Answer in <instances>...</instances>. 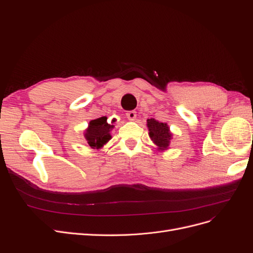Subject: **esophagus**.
Returning a JSON list of instances; mask_svg holds the SVG:
<instances>
[{
	"label": "esophagus",
	"mask_w": 253,
	"mask_h": 253,
	"mask_svg": "<svg viewBox=\"0 0 253 253\" xmlns=\"http://www.w3.org/2000/svg\"><path fill=\"white\" fill-rule=\"evenodd\" d=\"M126 117L129 120H134L136 118V112L135 111H129L126 113Z\"/></svg>",
	"instance_id": "34e87169"
}]
</instances>
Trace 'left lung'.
I'll return each instance as SVG.
<instances>
[{"mask_svg": "<svg viewBox=\"0 0 253 253\" xmlns=\"http://www.w3.org/2000/svg\"><path fill=\"white\" fill-rule=\"evenodd\" d=\"M148 127L150 137L159 149L164 150L169 147L172 134L170 133L169 126H167V124H163V122H159L154 118H151L148 119Z\"/></svg>", "mask_w": 253, "mask_h": 253, "instance_id": "8db88e82", "label": "left lung"}]
</instances>
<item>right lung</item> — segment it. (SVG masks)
Segmentation results:
<instances>
[{"label": "right lung", "mask_w": 253, "mask_h": 253, "mask_svg": "<svg viewBox=\"0 0 253 253\" xmlns=\"http://www.w3.org/2000/svg\"><path fill=\"white\" fill-rule=\"evenodd\" d=\"M113 128L108 122V117L103 116L91 120L88 128L85 131V138L91 148H101L104 143L111 139L110 131Z\"/></svg>", "instance_id": "1"}]
</instances>
